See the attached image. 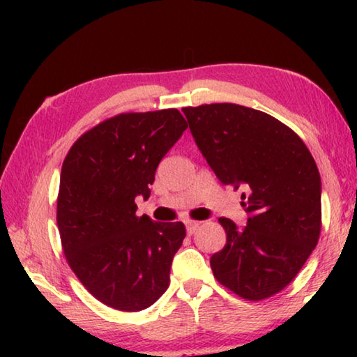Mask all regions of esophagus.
I'll return each mask as SVG.
<instances>
[{"mask_svg": "<svg viewBox=\"0 0 357 357\" xmlns=\"http://www.w3.org/2000/svg\"><path fill=\"white\" fill-rule=\"evenodd\" d=\"M198 227H200V222H197V220H185L187 234H193V233H195Z\"/></svg>", "mask_w": 357, "mask_h": 357, "instance_id": "1", "label": "esophagus"}]
</instances>
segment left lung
<instances>
[{"mask_svg":"<svg viewBox=\"0 0 357 357\" xmlns=\"http://www.w3.org/2000/svg\"><path fill=\"white\" fill-rule=\"evenodd\" d=\"M198 149L223 184L244 185L247 227L220 217L227 244L211 257L217 282L247 301L282 291L321 233V179L309 148L279 119L236 104L183 108Z\"/></svg>","mask_w":357,"mask_h":357,"instance_id":"8db88e82","label":"left lung"}]
</instances>
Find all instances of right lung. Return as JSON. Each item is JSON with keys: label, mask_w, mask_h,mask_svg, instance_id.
<instances>
[{"label": "right lung", "mask_w": 357, "mask_h": 357, "mask_svg": "<svg viewBox=\"0 0 357 357\" xmlns=\"http://www.w3.org/2000/svg\"><path fill=\"white\" fill-rule=\"evenodd\" d=\"M187 129L176 108L121 113L72 144L63 162L56 222L77 279L112 309L140 312L165 293L183 222L137 215L157 165Z\"/></svg>", "instance_id": "1"}]
</instances>
